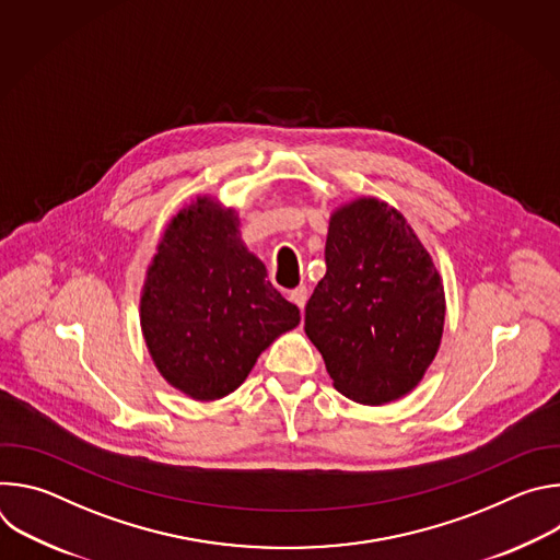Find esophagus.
Segmentation results:
<instances>
[{
    "mask_svg": "<svg viewBox=\"0 0 560 560\" xmlns=\"http://www.w3.org/2000/svg\"><path fill=\"white\" fill-rule=\"evenodd\" d=\"M290 301L303 310V305H305V301H307V288H305V285H299V288L290 290Z\"/></svg>",
    "mask_w": 560,
    "mask_h": 560,
    "instance_id": "esophagus-1",
    "label": "esophagus"
}]
</instances>
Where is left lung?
I'll use <instances>...</instances> for the list:
<instances>
[{"label": "left lung", "instance_id": "obj_1", "mask_svg": "<svg viewBox=\"0 0 560 560\" xmlns=\"http://www.w3.org/2000/svg\"><path fill=\"white\" fill-rule=\"evenodd\" d=\"M441 277L408 225L378 199H357L330 219L326 277L305 305V335L335 387L383 406L423 378L441 346Z\"/></svg>", "mask_w": 560, "mask_h": 560}]
</instances>
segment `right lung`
<instances>
[{
	"instance_id": "1",
	"label": "right lung",
	"mask_w": 560,
	"mask_h": 560,
	"mask_svg": "<svg viewBox=\"0 0 560 560\" xmlns=\"http://www.w3.org/2000/svg\"><path fill=\"white\" fill-rule=\"evenodd\" d=\"M299 318L238 238L234 210L201 197L173 217L141 292L145 346L173 387L197 401L234 392Z\"/></svg>"
}]
</instances>
